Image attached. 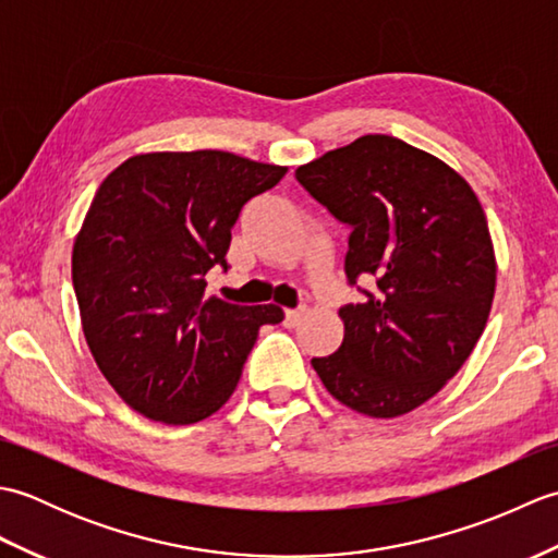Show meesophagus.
I'll return each mask as SVG.
<instances>
[{
	"instance_id": "34e87169",
	"label": "esophagus",
	"mask_w": 558,
	"mask_h": 558,
	"mask_svg": "<svg viewBox=\"0 0 558 558\" xmlns=\"http://www.w3.org/2000/svg\"><path fill=\"white\" fill-rule=\"evenodd\" d=\"M304 314H306L304 306H300V310H288V312H286V326L294 328V326H298V324L302 322Z\"/></svg>"
}]
</instances>
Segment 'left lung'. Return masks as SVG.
Segmentation results:
<instances>
[{
	"instance_id": "obj_1",
	"label": "left lung",
	"mask_w": 558,
	"mask_h": 558,
	"mask_svg": "<svg viewBox=\"0 0 558 558\" xmlns=\"http://www.w3.org/2000/svg\"><path fill=\"white\" fill-rule=\"evenodd\" d=\"M300 184L350 225V282L366 300L340 310L338 352L314 357L326 390L366 417L424 405L475 350L492 312L496 254L465 177L432 153L366 134L298 168Z\"/></svg>"
}]
</instances>
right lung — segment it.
<instances>
[{
    "label": "right lung",
    "mask_w": 558,
    "mask_h": 558,
    "mask_svg": "<svg viewBox=\"0 0 558 558\" xmlns=\"http://www.w3.org/2000/svg\"><path fill=\"white\" fill-rule=\"evenodd\" d=\"M286 172L225 150H158L105 177L76 234L71 278L93 360L144 417L177 426L218 412L258 328L286 316L276 304L206 294V272L228 268L242 206Z\"/></svg>",
    "instance_id": "add662e5"
}]
</instances>
